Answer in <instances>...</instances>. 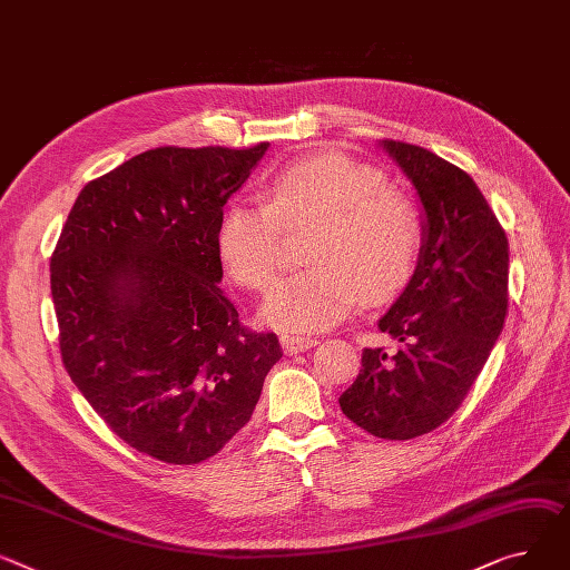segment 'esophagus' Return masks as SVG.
Returning <instances> with one entry per match:
<instances>
[{"label": "esophagus", "mask_w": 570, "mask_h": 570, "mask_svg": "<svg viewBox=\"0 0 570 570\" xmlns=\"http://www.w3.org/2000/svg\"><path fill=\"white\" fill-rule=\"evenodd\" d=\"M279 344H282V348H284L286 355H299V353H305V351L314 348V346L318 344V341H316V338H305V336L284 334V336L279 338Z\"/></svg>", "instance_id": "obj_1"}]
</instances>
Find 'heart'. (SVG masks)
Masks as SVG:
<instances>
[{"instance_id": "heart-1", "label": "heart", "mask_w": 570, "mask_h": 570, "mask_svg": "<svg viewBox=\"0 0 570 570\" xmlns=\"http://www.w3.org/2000/svg\"><path fill=\"white\" fill-rule=\"evenodd\" d=\"M286 232L316 229L307 243L314 271L279 279L261 318L293 334L325 332L362 295L387 302L410 282L422 252V222L390 189L387 176L344 154H318L277 169L263 199L226 204L215 232L217 256L238 286L268 288Z\"/></svg>"}]
</instances>
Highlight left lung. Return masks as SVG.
<instances>
[{
  "label": "left lung",
  "instance_id": "8db88e82",
  "mask_svg": "<svg viewBox=\"0 0 570 570\" xmlns=\"http://www.w3.org/2000/svg\"><path fill=\"white\" fill-rule=\"evenodd\" d=\"M422 206L416 268L377 330L396 355L362 353L357 381L338 396L353 424L385 440L431 433L459 410L507 316L509 243L476 183L422 146L377 141Z\"/></svg>",
  "mask_w": 570,
  "mask_h": 570
}]
</instances>
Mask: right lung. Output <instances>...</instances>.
I'll list each match as a JSON object with an SVG mask.
<instances>
[{
  "label": "right lung",
  "instance_id": "right-lung-1",
  "mask_svg": "<svg viewBox=\"0 0 570 570\" xmlns=\"http://www.w3.org/2000/svg\"><path fill=\"white\" fill-rule=\"evenodd\" d=\"M271 144L139 154L85 185L50 261L70 381L132 449L174 465L229 442L279 362L219 288L217 222Z\"/></svg>",
  "mask_w": 570,
  "mask_h": 570
}]
</instances>
